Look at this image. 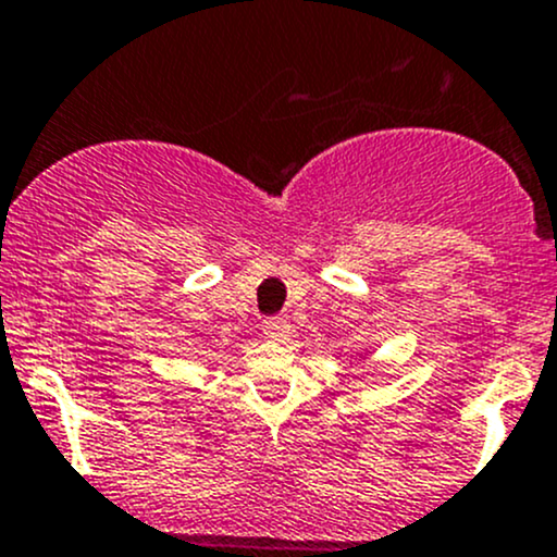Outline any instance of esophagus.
Here are the masks:
<instances>
[{
  "label": "esophagus",
  "mask_w": 557,
  "mask_h": 557,
  "mask_svg": "<svg viewBox=\"0 0 557 557\" xmlns=\"http://www.w3.org/2000/svg\"><path fill=\"white\" fill-rule=\"evenodd\" d=\"M290 331H294V327H290L288 320L283 318H272L263 323V333H267V338H272V342H288Z\"/></svg>",
  "instance_id": "obj_1"
}]
</instances>
